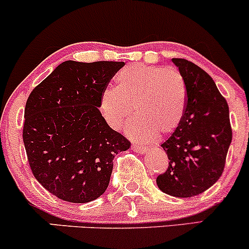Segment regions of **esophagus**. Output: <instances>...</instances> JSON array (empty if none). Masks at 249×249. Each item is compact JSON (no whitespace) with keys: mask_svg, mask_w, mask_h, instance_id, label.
Listing matches in <instances>:
<instances>
[{"mask_svg":"<svg viewBox=\"0 0 249 249\" xmlns=\"http://www.w3.org/2000/svg\"><path fill=\"white\" fill-rule=\"evenodd\" d=\"M132 150L134 151V152L142 154V153L146 152L147 148L146 147H142V146H138V145H132Z\"/></svg>","mask_w":249,"mask_h":249,"instance_id":"obj_1","label":"esophagus"}]
</instances>
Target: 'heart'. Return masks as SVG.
<instances>
[{
    "label": "heart",
    "instance_id": "b5f03b06",
    "mask_svg": "<svg viewBox=\"0 0 249 249\" xmlns=\"http://www.w3.org/2000/svg\"><path fill=\"white\" fill-rule=\"evenodd\" d=\"M126 132L137 141H152L158 131L170 133L181 122L186 84L177 69L132 63L117 73L116 87L103 90L99 110L110 127L119 128L130 116Z\"/></svg>",
    "mask_w": 249,
    "mask_h": 249
}]
</instances>
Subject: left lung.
Returning a JSON list of instances; mask_svg holds the SVG:
<instances>
[{"instance_id":"obj_1","label":"left lung","mask_w":249,"mask_h":249,"mask_svg":"<svg viewBox=\"0 0 249 249\" xmlns=\"http://www.w3.org/2000/svg\"><path fill=\"white\" fill-rule=\"evenodd\" d=\"M186 84L181 122L161 144L166 172L157 177L164 193L190 198L205 192L224 172L232 127L227 102L206 71L184 58H172Z\"/></svg>"}]
</instances>
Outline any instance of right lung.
Returning a JSON list of instances; mask_svg holds the SVG:
<instances>
[{
    "instance_id": "1",
    "label": "right lung",
    "mask_w": 249,
    "mask_h": 249,
    "mask_svg": "<svg viewBox=\"0 0 249 249\" xmlns=\"http://www.w3.org/2000/svg\"><path fill=\"white\" fill-rule=\"evenodd\" d=\"M124 62L59 64L28 97L23 142L34 177L64 201L84 204L108 186L117 153L130 142L112 130L99 99Z\"/></svg>"
}]
</instances>
